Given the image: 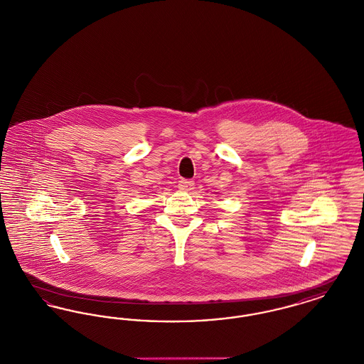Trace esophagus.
I'll use <instances>...</instances> for the list:
<instances>
[{"label":"esophagus","mask_w":364,"mask_h":364,"mask_svg":"<svg viewBox=\"0 0 364 364\" xmlns=\"http://www.w3.org/2000/svg\"><path fill=\"white\" fill-rule=\"evenodd\" d=\"M193 186H195V183L192 181V180H186V178H181L180 181H178V190L181 191H191L193 190Z\"/></svg>","instance_id":"obj_1"}]
</instances>
